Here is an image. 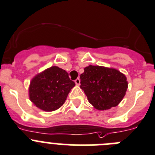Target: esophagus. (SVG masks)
Here are the masks:
<instances>
[{
	"instance_id": "34e87169",
	"label": "esophagus",
	"mask_w": 155,
	"mask_h": 155,
	"mask_svg": "<svg viewBox=\"0 0 155 155\" xmlns=\"http://www.w3.org/2000/svg\"><path fill=\"white\" fill-rule=\"evenodd\" d=\"M75 83H76V85H77V86H79V85H80V79H79V78H77V79L75 80Z\"/></svg>"
}]
</instances>
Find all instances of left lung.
<instances>
[{"label":"left lung","mask_w":155,"mask_h":155,"mask_svg":"<svg viewBox=\"0 0 155 155\" xmlns=\"http://www.w3.org/2000/svg\"><path fill=\"white\" fill-rule=\"evenodd\" d=\"M80 79V88L89 103L99 111L117 106L128 89L125 75L115 68L89 65L84 68Z\"/></svg>","instance_id":"1"}]
</instances>
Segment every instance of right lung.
I'll list each match as a JSON object with an SVG mask.
<instances>
[{
	"label": "right lung",
	"instance_id": "add662e5",
	"mask_svg": "<svg viewBox=\"0 0 155 155\" xmlns=\"http://www.w3.org/2000/svg\"><path fill=\"white\" fill-rule=\"evenodd\" d=\"M64 69L53 66L36 75L29 86V98L34 105L45 112L60 108L75 86Z\"/></svg>",
	"mask_w": 155,
	"mask_h": 155
}]
</instances>
